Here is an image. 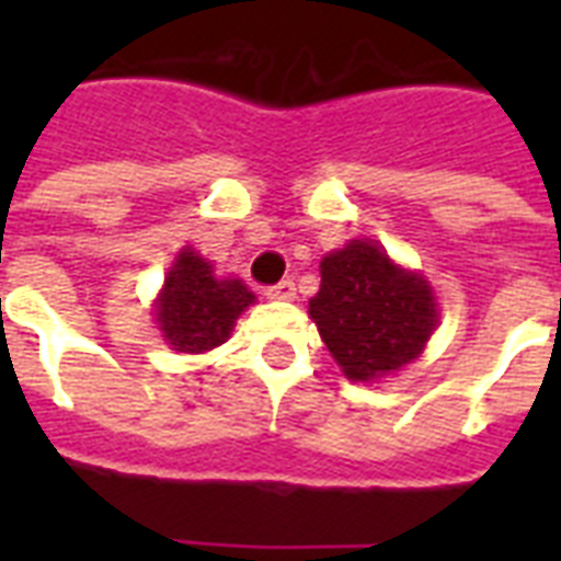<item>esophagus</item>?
I'll list each match as a JSON object with an SVG mask.
<instances>
[{
	"label": "esophagus",
	"instance_id": "obj_1",
	"mask_svg": "<svg viewBox=\"0 0 561 561\" xmlns=\"http://www.w3.org/2000/svg\"><path fill=\"white\" fill-rule=\"evenodd\" d=\"M297 297V285L290 279H282L279 285L267 288V299H276V302H288V299Z\"/></svg>",
	"mask_w": 561,
	"mask_h": 561
}]
</instances>
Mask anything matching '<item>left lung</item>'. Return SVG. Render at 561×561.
<instances>
[{"label":"left lung","instance_id":"1","mask_svg":"<svg viewBox=\"0 0 561 561\" xmlns=\"http://www.w3.org/2000/svg\"><path fill=\"white\" fill-rule=\"evenodd\" d=\"M308 314L350 381H378L408 367L439 323L425 276L399 267L367 238L320 262V290Z\"/></svg>","mask_w":561,"mask_h":561}]
</instances>
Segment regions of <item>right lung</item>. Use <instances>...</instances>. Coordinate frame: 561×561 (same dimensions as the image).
<instances>
[{
  "mask_svg": "<svg viewBox=\"0 0 561 561\" xmlns=\"http://www.w3.org/2000/svg\"><path fill=\"white\" fill-rule=\"evenodd\" d=\"M253 302L255 294L244 282L218 279L203 255L183 247L153 302V314L171 350L201 355L227 341L238 314Z\"/></svg>",
  "mask_w": 561,
  "mask_h": 561,
  "instance_id": "add662e5",
  "label": "right lung"
}]
</instances>
